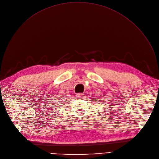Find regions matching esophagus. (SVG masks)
<instances>
[{
    "label": "esophagus",
    "mask_w": 159,
    "mask_h": 159,
    "mask_svg": "<svg viewBox=\"0 0 159 159\" xmlns=\"http://www.w3.org/2000/svg\"><path fill=\"white\" fill-rule=\"evenodd\" d=\"M82 95H83V94H82V93H78V97H81Z\"/></svg>",
    "instance_id": "esophagus-1"
}]
</instances>
